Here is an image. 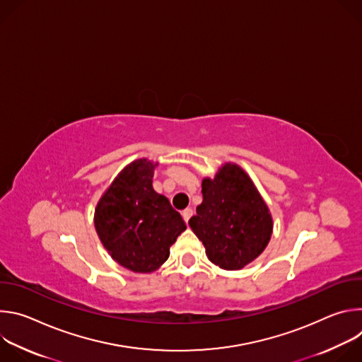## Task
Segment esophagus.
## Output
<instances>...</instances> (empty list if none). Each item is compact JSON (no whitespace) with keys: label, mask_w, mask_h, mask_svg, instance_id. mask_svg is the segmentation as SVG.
Listing matches in <instances>:
<instances>
[{"label":"esophagus","mask_w":362,"mask_h":362,"mask_svg":"<svg viewBox=\"0 0 362 362\" xmlns=\"http://www.w3.org/2000/svg\"><path fill=\"white\" fill-rule=\"evenodd\" d=\"M192 215H193V211L192 209H185L183 212H182V218H183V221L187 223L189 222V219L192 218Z\"/></svg>","instance_id":"esophagus-1"}]
</instances>
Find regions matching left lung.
Listing matches in <instances>:
<instances>
[{
    "label": "left lung",
    "instance_id": "left-lung-1",
    "mask_svg": "<svg viewBox=\"0 0 362 362\" xmlns=\"http://www.w3.org/2000/svg\"><path fill=\"white\" fill-rule=\"evenodd\" d=\"M203 200L189 226L216 267L238 271L268 246L274 221L249 175L236 163L222 165L215 177L202 180Z\"/></svg>",
    "mask_w": 362,
    "mask_h": 362
}]
</instances>
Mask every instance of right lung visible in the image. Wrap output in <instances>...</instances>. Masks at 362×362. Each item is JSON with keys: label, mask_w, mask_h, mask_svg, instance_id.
<instances>
[{"label": "right lung", "mask_w": 362, "mask_h": 362, "mask_svg": "<svg viewBox=\"0 0 362 362\" xmlns=\"http://www.w3.org/2000/svg\"><path fill=\"white\" fill-rule=\"evenodd\" d=\"M158 165L144 158L127 165L94 211V226L103 246L119 265L136 274L159 269L186 229L169 199L153 189Z\"/></svg>", "instance_id": "add662e5"}]
</instances>
